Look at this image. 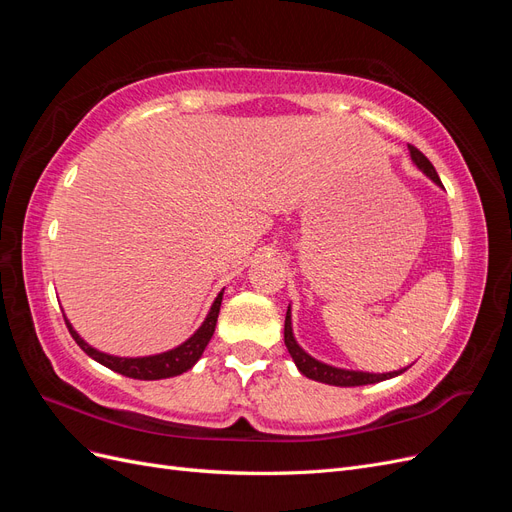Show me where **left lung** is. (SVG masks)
<instances>
[{"label": "left lung", "mask_w": 512, "mask_h": 512, "mask_svg": "<svg viewBox=\"0 0 512 512\" xmlns=\"http://www.w3.org/2000/svg\"><path fill=\"white\" fill-rule=\"evenodd\" d=\"M410 149V158L412 162L416 164L418 170H423V173L436 183L440 185V188H444L436 168L431 166V162L423 156L421 151H418L416 147L408 145ZM284 344L292 356L294 365H297V369L301 371V374L305 378H312L316 382H324V384H331V386H363V384H376V382H382V380H391L399 374H404V371L410 367H404V369H397V371H386V374H371V371H356V369H344V367H335V365H327L322 363L318 359H314L312 354H307L297 339H294V333H292V314H290V305H288V312H286V322H284Z\"/></svg>", "instance_id": "1"}]
</instances>
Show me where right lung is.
Returning <instances> with one entry per match:
<instances>
[{
    "label": "right lung",
    "instance_id": "add662e5",
    "mask_svg": "<svg viewBox=\"0 0 512 512\" xmlns=\"http://www.w3.org/2000/svg\"><path fill=\"white\" fill-rule=\"evenodd\" d=\"M222 297H224V290L215 297L209 314L205 318V322L200 324L196 329V333L192 337L185 339L183 344H179L173 350H166L160 354H151V356H115V354H106L96 350L94 346H89L85 339L74 331V327L70 324V320L66 318L68 324V331L74 337V342L81 346V350L85 354H89L91 359L98 361L100 365L108 367L117 371L121 376H128L134 380H162V378H173L183 374V371H188L196 365V361L203 356L209 339L213 337L215 331V322H218V314H220V305H222Z\"/></svg>",
    "mask_w": 512,
    "mask_h": 512
}]
</instances>
